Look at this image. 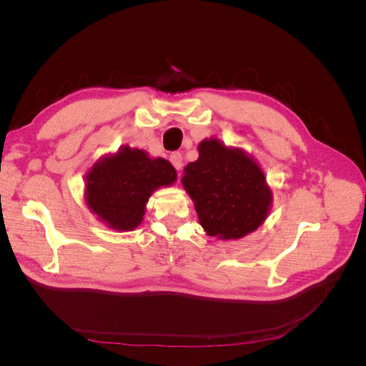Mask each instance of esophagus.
<instances>
[{
    "mask_svg": "<svg viewBox=\"0 0 366 366\" xmlns=\"http://www.w3.org/2000/svg\"><path fill=\"white\" fill-rule=\"evenodd\" d=\"M169 160H171V163L174 164V168L177 171H180L183 168V156H182V152H172Z\"/></svg>",
    "mask_w": 366,
    "mask_h": 366,
    "instance_id": "obj_1",
    "label": "esophagus"
}]
</instances>
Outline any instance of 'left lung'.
Returning <instances> with one entry per match:
<instances>
[{"label":"left lung","mask_w":366,"mask_h":366,"mask_svg":"<svg viewBox=\"0 0 366 366\" xmlns=\"http://www.w3.org/2000/svg\"><path fill=\"white\" fill-rule=\"evenodd\" d=\"M182 183L209 237L239 239L267 218L272 191L259 164L218 139L198 145V160L186 164Z\"/></svg>","instance_id":"1"}]
</instances>
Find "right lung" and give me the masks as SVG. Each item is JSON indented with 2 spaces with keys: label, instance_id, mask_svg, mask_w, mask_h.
Here are the masks:
<instances>
[{
  "label": "right lung",
  "instance_id": "1",
  "mask_svg": "<svg viewBox=\"0 0 366 366\" xmlns=\"http://www.w3.org/2000/svg\"><path fill=\"white\" fill-rule=\"evenodd\" d=\"M174 166L147 151L122 147L116 154L97 160L85 175V202L97 218L114 230H134L145 215L152 192L171 186Z\"/></svg>",
  "mask_w": 366,
  "mask_h": 366
}]
</instances>
